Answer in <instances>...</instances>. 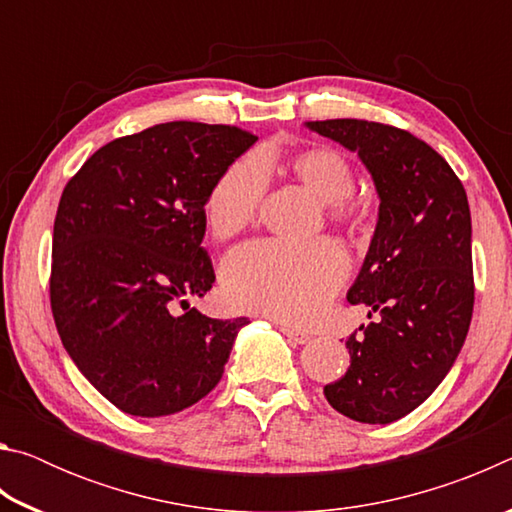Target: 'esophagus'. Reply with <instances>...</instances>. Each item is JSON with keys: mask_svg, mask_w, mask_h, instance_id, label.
Returning <instances> with one entry per match:
<instances>
[{"mask_svg": "<svg viewBox=\"0 0 512 512\" xmlns=\"http://www.w3.org/2000/svg\"><path fill=\"white\" fill-rule=\"evenodd\" d=\"M280 325V332L287 336V339L291 341V343H298V345H302V343H307L311 336L307 334V332H300V329H296V327H291V325H287V323H277Z\"/></svg>", "mask_w": 512, "mask_h": 512, "instance_id": "esophagus-1", "label": "esophagus"}]
</instances>
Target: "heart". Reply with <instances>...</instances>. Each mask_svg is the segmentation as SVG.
I'll use <instances>...</instances> for the list:
<instances>
[{
    "label": "heart",
    "mask_w": 512,
    "mask_h": 512,
    "mask_svg": "<svg viewBox=\"0 0 512 512\" xmlns=\"http://www.w3.org/2000/svg\"><path fill=\"white\" fill-rule=\"evenodd\" d=\"M289 171L327 207V219L339 228L363 232L368 205L352 194L350 160L332 146H309L291 155ZM268 189L264 164L255 155L232 162L214 180L205 198V223L214 237L228 239L246 230L262 210ZM348 262L329 239L302 246L282 241H250L225 257L223 293L232 307L305 323L341 287Z\"/></svg>",
    "instance_id": "1"
}]
</instances>
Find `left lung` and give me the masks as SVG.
I'll return each mask as SVG.
<instances>
[{"instance_id":"1","label":"left lung","mask_w":512,"mask_h":512,"mask_svg":"<svg viewBox=\"0 0 512 512\" xmlns=\"http://www.w3.org/2000/svg\"><path fill=\"white\" fill-rule=\"evenodd\" d=\"M307 126L357 151L379 194L375 235L348 291L377 320L350 334V368L323 391L345 418L388 424L436 391L465 343L474 309L470 205L443 155L409 131L366 119Z\"/></svg>"}]
</instances>
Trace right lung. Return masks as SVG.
Instances as JSON below:
<instances>
[{"label":"right lung","mask_w":512,"mask_h":512,"mask_svg":"<svg viewBox=\"0 0 512 512\" xmlns=\"http://www.w3.org/2000/svg\"><path fill=\"white\" fill-rule=\"evenodd\" d=\"M257 137L167 121L85 160L60 196L49 298L65 350L124 413L160 418L219 384L248 318L189 305L214 284L205 198Z\"/></svg>","instance_id":"obj_1"}]
</instances>
